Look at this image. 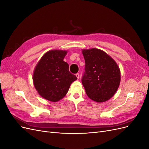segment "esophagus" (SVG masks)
I'll list each match as a JSON object with an SVG mask.
<instances>
[{
  "instance_id": "esophagus-1",
  "label": "esophagus",
  "mask_w": 149,
  "mask_h": 149,
  "mask_svg": "<svg viewBox=\"0 0 149 149\" xmlns=\"http://www.w3.org/2000/svg\"><path fill=\"white\" fill-rule=\"evenodd\" d=\"M76 77H77L78 79L79 78V73H76Z\"/></svg>"
}]
</instances>
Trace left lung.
<instances>
[{
    "instance_id": "left-lung-1",
    "label": "left lung",
    "mask_w": 149,
    "mask_h": 149,
    "mask_svg": "<svg viewBox=\"0 0 149 149\" xmlns=\"http://www.w3.org/2000/svg\"><path fill=\"white\" fill-rule=\"evenodd\" d=\"M85 71L82 84L88 96L102 102L109 100L118 90L120 81L119 68L112 58L101 49H83Z\"/></svg>"
}]
</instances>
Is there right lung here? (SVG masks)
I'll return each mask as SVG.
<instances>
[{
	"instance_id": "add662e5",
	"label": "right lung",
	"mask_w": 149,
	"mask_h": 149,
	"mask_svg": "<svg viewBox=\"0 0 149 149\" xmlns=\"http://www.w3.org/2000/svg\"><path fill=\"white\" fill-rule=\"evenodd\" d=\"M66 51L51 50L40 59L33 72V84L38 94L49 101L56 102L68 91L70 84L77 79L63 61Z\"/></svg>"
}]
</instances>
